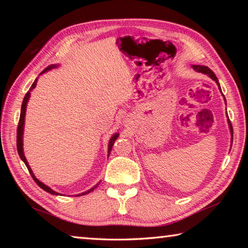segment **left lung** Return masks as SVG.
Segmentation results:
<instances>
[{"label":"left lung","instance_id":"obj_1","mask_svg":"<svg viewBox=\"0 0 248 248\" xmlns=\"http://www.w3.org/2000/svg\"><path fill=\"white\" fill-rule=\"evenodd\" d=\"M193 68L196 71H198V72H202V73H204V75H208L210 78H212V80H214L215 82L217 83V85L219 86V88H220V85H219V83H218V80H217V78L215 77V75H214V72L210 69V68H208L207 66H200V65H195V66H193ZM228 123H229V127H230V131H232V125H231V123H230V120L228 119Z\"/></svg>","mask_w":248,"mask_h":248}]
</instances>
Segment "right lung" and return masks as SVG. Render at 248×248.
<instances>
[{
  "label": "right lung",
  "instance_id": "right-lung-1",
  "mask_svg": "<svg viewBox=\"0 0 248 248\" xmlns=\"http://www.w3.org/2000/svg\"><path fill=\"white\" fill-rule=\"evenodd\" d=\"M54 67H56V66H55V65L48 66V67L46 68L45 70H43V72H41V73H44V72H46V71H48V70L52 69V68H54ZM41 73H40V75H41ZM37 80H38V78H35V81H34V83H33V84H31V86L30 87L29 92L25 93L24 99H23V102H22V105H21V113H20V118H19L18 128H17V149H18V154H19V155H20V157H21V160H22V161L24 162V164L26 165V167H28V170H29V171H30V173H31V178L34 179V181L37 183V186H40L41 188L45 189L46 192H48V193H50V194H52V195H60L59 193L54 192L53 189H51L49 186H45V184H44L43 182H40V181L38 180V179H37V178L34 176V173H33V171H31V167H30V165L28 164V161H26L25 156H24V154H23V147H22V145H23V141H22V134H23V125H24V117H25L26 104H28V101H29V98H30L31 92L33 91V88H35V86H36ZM117 138H118V134H115V135H113V136H112V139L109 140V143H108V155H109L110 150H112V147H113V145H114V143H115V140H117ZM98 186H99V183L97 184V186H94L93 188L89 189V191H87V192H84V193H82V194H78V195H77V196H82V195H85V194L91 193V192H93V189L96 188Z\"/></svg>",
  "mask_w": 248,
  "mask_h": 248
}]
</instances>
